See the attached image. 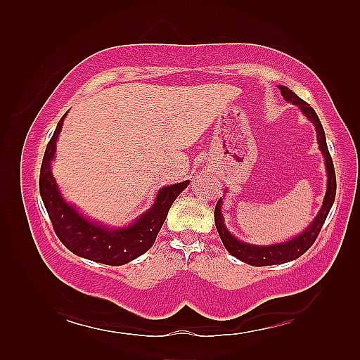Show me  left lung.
<instances>
[{
	"label": "left lung",
	"mask_w": 360,
	"mask_h": 360,
	"mask_svg": "<svg viewBox=\"0 0 360 360\" xmlns=\"http://www.w3.org/2000/svg\"><path fill=\"white\" fill-rule=\"evenodd\" d=\"M278 89L281 91V96L285 97V101L289 103L297 105L298 108L302 110V112L307 116L312 124L316 127L317 131V141H319V148L322 150V155L325 156V165H326V173H328V188H326V195L322 204V209L317 213V217L314 221L304 229V231L297 235L295 238L285 241V243H278V244H272V246H255V244H248L243 243L240 240H236L235 236L227 231V227L224 224V218L223 213H221V207H223V200H218L217 207H215V224H217V231L219 233V238L223 241L224 248L227 249L229 254H232L241 262L248 263L250 266H271V264H283L288 262H292V259L302 257L304 252H307L312 244H314L316 238L319 236L320 231H322V226L325 223V219L330 213L334 198H335V172H334V164L330 155V150H328L326 145V137L323 127L320 124V119L316 114L314 108H311L309 103L302 101L295 93H292L289 88L280 85Z\"/></svg>",
	"instance_id": "left-lung-1"
}]
</instances>
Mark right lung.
<instances>
[{
  "instance_id": "right-lung-1",
  "label": "right lung",
  "mask_w": 360,
  "mask_h": 360,
  "mask_svg": "<svg viewBox=\"0 0 360 360\" xmlns=\"http://www.w3.org/2000/svg\"><path fill=\"white\" fill-rule=\"evenodd\" d=\"M65 117L66 114L60 119L46 147L40 170V195L53 231L58 240L75 255L110 266L125 264L155 244L168 210L190 181L160 188L151 209L137 218L131 226L112 229L94 223L80 215L74 205L63 200L51 172V160L56 155V142L62 131Z\"/></svg>"
}]
</instances>
